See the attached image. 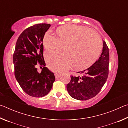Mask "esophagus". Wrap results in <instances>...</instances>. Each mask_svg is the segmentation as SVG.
<instances>
[{
	"mask_svg": "<svg viewBox=\"0 0 128 128\" xmlns=\"http://www.w3.org/2000/svg\"><path fill=\"white\" fill-rule=\"evenodd\" d=\"M55 77L56 78H60V77L62 76V74H60V73H56L55 74Z\"/></svg>",
	"mask_w": 128,
	"mask_h": 128,
	"instance_id": "34e87169",
	"label": "esophagus"
}]
</instances>
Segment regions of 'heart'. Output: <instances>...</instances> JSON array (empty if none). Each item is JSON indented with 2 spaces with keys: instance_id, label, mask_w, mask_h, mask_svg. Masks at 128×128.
Masks as SVG:
<instances>
[{
  "instance_id": "1",
  "label": "heart",
  "mask_w": 128,
  "mask_h": 128,
  "mask_svg": "<svg viewBox=\"0 0 128 128\" xmlns=\"http://www.w3.org/2000/svg\"><path fill=\"white\" fill-rule=\"evenodd\" d=\"M56 37L48 32L44 34L43 45L47 50H58L61 46L64 54L56 51L46 53V60L51 70L63 72L70 66L83 70L96 61L102 50V42L97 34L84 26L66 24L55 30Z\"/></svg>"
}]
</instances>
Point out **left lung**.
I'll list each match as a JSON object with an SVG mask.
<instances>
[{"label": "left lung", "instance_id": "1", "mask_svg": "<svg viewBox=\"0 0 128 128\" xmlns=\"http://www.w3.org/2000/svg\"><path fill=\"white\" fill-rule=\"evenodd\" d=\"M103 41V50L99 59L88 68L79 72L81 76H70L66 88L73 98L86 100L93 98L98 94L107 81L109 72V49L105 41Z\"/></svg>", "mask_w": 128, "mask_h": 128}]
</instances>
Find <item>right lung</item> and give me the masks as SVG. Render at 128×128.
Returning a JSON list of instances; mask_svg holds the SVG:
<instances>
[{
  "mask_svg": "<svg viewBox=\"0 0 128 128\" xmlns=\"http://www.w3.org/2000/svg\"><path fill=\"white\" fill-rule=\"evenodd\" d=\"M51 26L38 24L24 30L16 42L13 56L14 76L22 89L33 97L48 94L55 80V75L47 68L43 55V38ZM43 67L39 73L37 63Z\"/></svg>",
  "mask_w": 128,
  "mask_h": 128,
  "instance_id": "add662e5",
  "label": "right lung"
}]
</instances>
